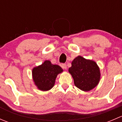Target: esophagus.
Here are the masks:
<instances>
[{"label": "esophagus", "mask_w": 122, "mask_h": 122, "mask_svg": "<svg viewBox=\"0 0 122 122\" xmlns=\"http://www.w3.org/2000/svg\"><path fill=\"white\" fill-rule=\"evenodd\" d=\"M61 67L63 69H65V70L67 69V66H66V64H61Z\"/></svg>", "instance_id": "1"}]
</instances>
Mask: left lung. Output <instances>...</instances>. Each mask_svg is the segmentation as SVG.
I'll return each instance as SVG.
<instances>
[{"label": "left lung", "instance_id": "8db88e82", "mask_svg": "<svg viewBox=\"0 0 122 122\" xmlns=\"http://www.w3.org/2000/svg\"><path fill=\"white\" fill-rule=\"evenodd\" d=\"M68 71L77 88L84 92L93 89L99 84L100 72L96 62L81 56L74 59Z\"/></svg>", "mask_w": 122, "mask_h": 122}]
</instances>
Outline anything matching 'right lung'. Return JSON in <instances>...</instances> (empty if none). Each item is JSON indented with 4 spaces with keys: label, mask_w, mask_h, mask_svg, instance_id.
I'll return each mask as SVG.
<instances>
[{
    "label": "right lung",
    "mask_w": 122,
    "mask_h": 122,
    "mask_svg": "<svg viewBox=\"0 0 122 122\" xmlns=\"http://www.w3.org/2000/svg\"><path fill=\"white\" fill-rule=\"evenodd\" d=\"M63 71L58 65H54L49 60L32 70V77L35 84L41 91H48L54 87L57 75Z\"/></svg>",
    "instance_id": "add662e5"
}]
</instances>
